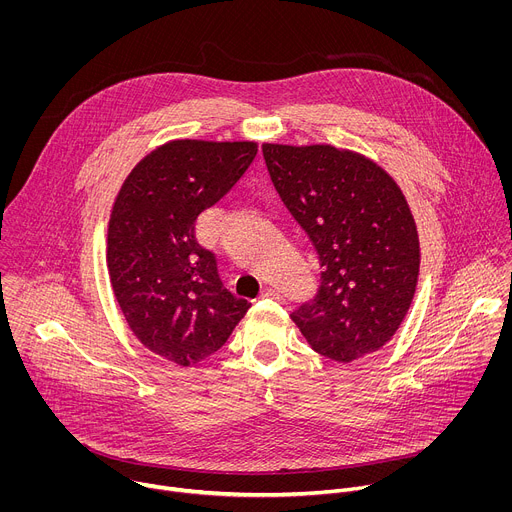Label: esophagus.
<instances>
[{
	"label": "esophagus",
	"mask_w": 512,
	"mask_h": 512,
	"mask_svg": "<svg viewBox=\"0 0 512 512\" xmlns=\"http://www.w3.org/2000/svg\"><path fill=\"white\" fill-rule=\"evenodd\" d=\"M261 298H271V300H279V302L285 300L283 294H279V291L273 289V287H265V289L261 291Z\"/></svg>",
	"instance_id": "esophagus-1"
}]
</instances>
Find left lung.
I'll return each mask as SVG.
<instances>
[{
    "label": "left lung",
    "mask_w": 512,
    "mask_h": 512,
    "mask_svg": "<svg viewBox=\"0 0 512 512\" xmlns=\"http://www.w3.org/2000/svg\"><path fill=\"white\" fill-rule=\"evenodd\" d=\"M271 182L320 259V287L291 320L336 362L383 348L419 275V237L397 182L373 160L332 145L263 143Z\"/></svg>",
    "instance_id": "left-lung-1"
}]
</instances>
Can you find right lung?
Returning <instances> with one entry per match:
<instances>
[{
    "instance_id": "add662e5",
    "label": "right lung",
    "mask_w": 512,
    "mask_h": 512,
    "mask_svg": "<svg viewBox=\"0 0 512 512\" xmlns=\"http://www.w3.org/2000/svg\"><path fill=\"white\" fill-rule=\"evenodd\" d=\"M255 156V141H168L129 172L115 198L107 231L113 294L135 338L180 367L221 348L251 308L223 285L194 229Z\"/></svg>"
}]
</instances>
